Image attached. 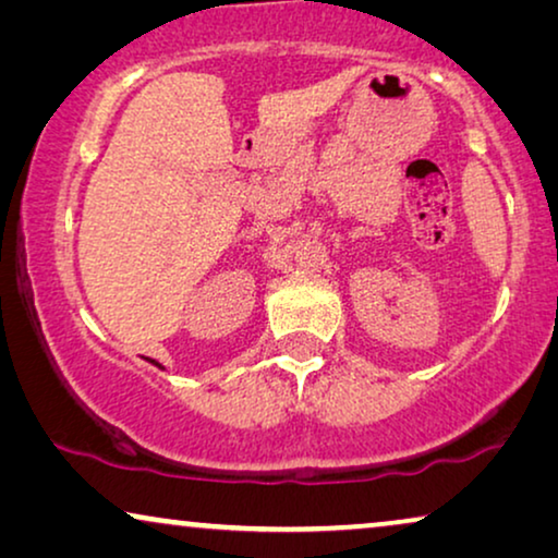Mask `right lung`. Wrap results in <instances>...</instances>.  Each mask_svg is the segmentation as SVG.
Masks as SVG:
<instances>
[{
	"mask_svg": "<svg viewBox=\"0 0 558 558\" xmlns=\"http://www.w3.org/2000/svg\"><path fill=\"white\" fill-rule=\"evenodd\" d=\"M151 363H155V361H151ZM155 365H159V363H155Z\"/></svg>",
	"mask_w": 558,
	"mask_h": 558,
	"instance_id": "1",
	"label": "right lung"
}]
</instances>
